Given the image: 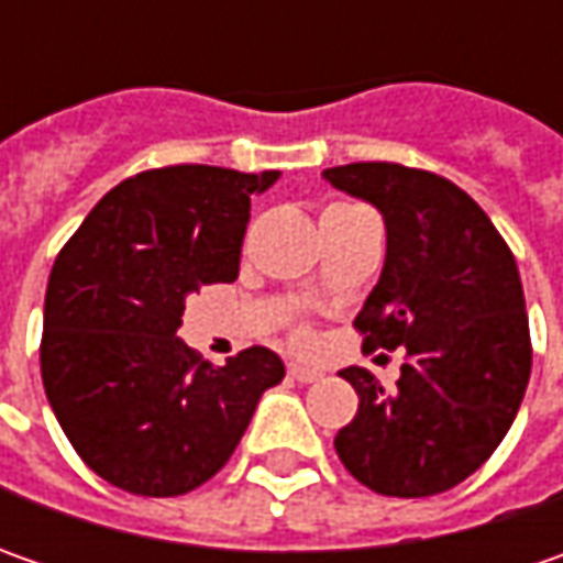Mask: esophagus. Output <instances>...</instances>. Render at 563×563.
Listing matches in <instances>:
<instances>
[{"mask_svg": "<svg viewBox=\"0 0 563 563\" xmlns=\"http://www.w3.org/2000/svg\"><path fill=\"white\" fill-rule=\"evenodd\" d=\"M288 376H291L294 382H316L322 373L313 369V366H303V363H291V366H288Z\"/></svg>", "mask_w": 563, "mask_h": 563, "instance_id": "obj_1", "label": "esophagus"}]
</instances>
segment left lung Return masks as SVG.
Segmentation results:
<instances>
[{
    "label": "left lung",
    "instance_id": "obj_1",
    "mask_svg": "<svg viewBox=\"0 0 563 563\" xmlns=\"http://www.w3.org/2000/svg\"><path fill=\"white\" fill-rule=\"evenodd\" d=\"M325 178L376 206L388 231L382 278L354 319L363 351H407L391 391L341 369L360 407L335 435L338 457L378 495H439L492 457L530 382L517 260L479 203L435 172L351 163Z\"/></svg>",
    "mask_w": 563,
    "mask_h": 563
}]
</instances>
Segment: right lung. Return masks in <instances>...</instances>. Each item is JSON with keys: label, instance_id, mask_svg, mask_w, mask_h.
Returning <instances> with one entry per match:
<instances>
[{"label": "right lung", "instance_id": "1", "mask_svg": "<svg viewBox=\"0 0 563 563\" xmlns=\"http://www.w3.org/2000/svg\"><path fill=\"white\" fill-rule=\"evenodd\" d=\"M278 172L165 165L124 178L58 250L40 373L80 461L115 488L175 498L212 479L285 363L253 344L206 363L178 338L187 294L234 282L250 197Z\"/></svg>", "mask_w": 563, "mask_h": 563}]
</instances>
